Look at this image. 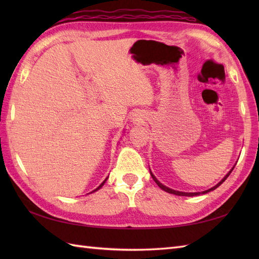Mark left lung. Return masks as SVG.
I'll list each match as a JSON object with an SVG mask.
<instances>
[{
  "label": "left lung",
  "instance_id": "1",
  "mask_svg": "<svg viewBox=\"0 0 259 259\" xmlns=\"http://www.w3.org/2000/svg\"><path fill=\"white\" fill-rule=\"evenodd\" d=\"M233 169H234V168H233ZM233 169L230 170V171H229V172H228L226 176H225V178H224V179L221 181V183H218L216 186L212 187V188L208 189V190H206V191H202V192H181V191H177V190H172V189H170V188H168V187L163 186L162 184L159 183V181L157 180V178H156L155 176H153L152 174H151V177H152V179H153V180H155V183H156V184H157L159 187H160V188H161L162 190H164V191L169 192V194H174V195H177V196H188V197H192V196H199V195H201V194H207V192H209V191H211V190H214V189H216L217 187L221 186V185L224 183V181L227 179V177H228V176L230 175V172L233 171Z\"/></svg>",
  "mask_w": 259,
  "mask_h": 259
}]
</instances>
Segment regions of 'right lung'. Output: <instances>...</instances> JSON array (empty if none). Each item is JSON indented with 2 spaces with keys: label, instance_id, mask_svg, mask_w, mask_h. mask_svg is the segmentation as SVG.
Segmentation results:
<instances>
[{
  "label": "right lung",
  "instance_id": "right-lung-1",
  "mask_svg": "<svg viewBox=\"0 0 259 259\" xmlns=\"http://www.w3.org/2000/svg\"><path fill=\"white\" fill-rule=\"evenodd\" d=\"M106 180H107V179H106ZM106 180H104V181H103V183H102V184H101L100 186H99V187H98V188H97L96 190H98V189H100V188H101V187L103 186V184H104V183H106ZM96 190H93V191H96Z\"/></svg>",
  "mask_w": 259,
  "mask_h": 259
}]
</instances>
